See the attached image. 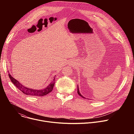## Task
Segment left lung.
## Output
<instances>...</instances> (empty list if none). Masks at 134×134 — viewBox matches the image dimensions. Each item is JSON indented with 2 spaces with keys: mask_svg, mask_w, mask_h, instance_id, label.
<instances>
[{
  "mask_svg": "<svg viewBox=\"0 0 134 134\" xmlns=\"http://www.w3.org/2000/svg\"><path fill=\"white\" fill-rule=\"evenodd\" d=\"M77 93H78V94L80 95V96H81V97H82L83 98H84V99H85V98L84 97H83V96H82V95H81V94L80 93V91H79V86H77Z\"/></svg>",
  "mask_w": 134,
  "mask_h": 134,
  "instance_id": "left-lung-1",
  "label": "left lung"
}]
</instances>
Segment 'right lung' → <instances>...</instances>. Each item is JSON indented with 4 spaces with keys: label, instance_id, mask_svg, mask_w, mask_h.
<instances>
[{
    "label": "right lung",
    "instance_id": "1",
    "mask_svg": "<svg viewBox=\"0 0 134 134\" xmlns=\"http://www.w3.org/2000/svg\"><path fill=\"white\" fill-rule=\"evenodd\" d=\"M8 75L11 82L15 85V86L20 90L21 92H22L24 94L27 95H31V96H37V97H43L49 93L51 92L53 88L55 83V77L53 80V82H51L46 88L44 89H42L41 90H33L30 88H27L24 86H23L21 83L19 82L17 80H15L13 78L11 75L8 72Z\"/></svg>",
    "mask_w": 134,
    "mask_h": 134
}]
</instances>
